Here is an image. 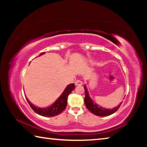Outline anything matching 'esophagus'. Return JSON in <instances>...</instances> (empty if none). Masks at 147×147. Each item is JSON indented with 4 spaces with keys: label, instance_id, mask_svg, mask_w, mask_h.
I'll list each match as a JSON object with an SVG mask.
<instances>
[{
    "label": "esophagus",
    "instance_id": "34e87169",
    "mask_svg": "<svg viewBox=\"0 0 147 147\" xmlns=\"http://www.w3.org/2000/svg\"><path fill=\"white\" fill-rule=\"evenodd\" d=\"M83 84V82L81 80H76L75 82V85L76 86H82Z\"/></svg>",
    "mask_w": 147,
    "mask_h": 147
}]
</instances>
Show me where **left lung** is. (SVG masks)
Masks as SVG:
<instances>
[{"label":"left lung","mask_w":147,"mask_h":147,"mask_svg":"<svg viewBox=\"0 0 147 147\" xmlns=\"http://www.w3.org/2000/svg\"><path fill=\"white\" fill-rule=\"evenodd\" d=\"M84 89H85L86 92V96L85 98H84V102H85L86 108L92 113H93L94 115L99 117H106L110 115L111 114L116 112L118 110L119 107L121 105L122 102L120 104H119L117 106L115 107V108L112 109H106L105 108H103V107L98 105L96 102H94L93 100H92L88 93V91L87 89V87L86 85L84 86Z\"/></svg>","instance_id":"left-lung-1"}]
</instances>
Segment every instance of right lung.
Segmentation results:
<instances>
[{"label": "right lung", "instance_id": "1", "mask_svg": "<svg viewBox=\"0 0 147 147\" xmlns=\"http://www.w3.org/2000/svg\"><path fill=\"white\" fill-rule=\"evenodd\" d=\"M45 53V52L42 53L38 56L43 55ZM74 89V84H69V85L66 87V88L65 89V90L61 95L59 96L58 98L52 105L47 107V108H39V107H37L34 105L33 104H32L26 97V98L32 109L37 114L43 117H54L59 115V113H61L65 109L67 104V97L69 94L71 93Z\"/></svg>", "mask_w": 147, "mask_h": 147}]
</instances>
